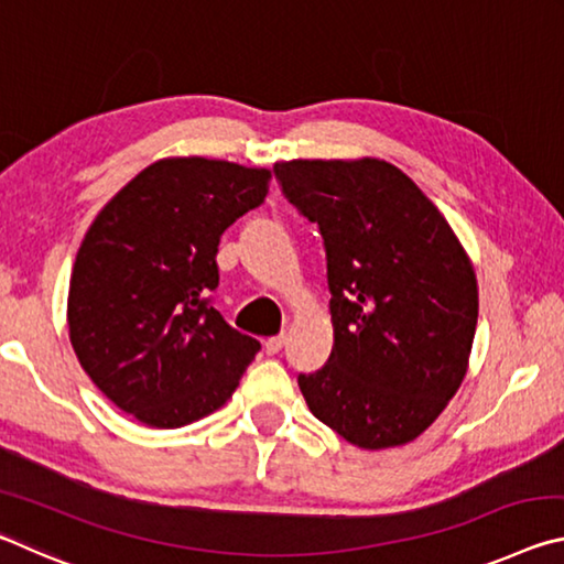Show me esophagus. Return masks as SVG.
<instances>
[{"mask_svg":"<svg viewBox=\"0 0 564 564\" xmlns=\"http://www.w3.org/2000/svg\"><path fill=\"white\" fill-rule=\"evenodd\" d=\"M283 346H285V333H279V336L265 340V352H269V356H275V352H281Z\"/></svg>","mask_w":564,"mask_h":564,"instance_id":"1","label":"esophagus"}]
</instances>
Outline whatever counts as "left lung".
Returning <instances> with one entry per match:
<instances>
[{
	"label": "left lung",
	"instance_id": "obj_1",
	"mask_svg": "<svg viewBox=\"0 0 564 564\" xmlns=\"http://www.w3.org/2000/svg\"><path fill=\"white\" fill-rule=\"evenodd\" d=\"M273 174L326 248L336 343L326 366L299 376L305 403L366 451L415 441L465 378L477 326L470 259L388 161L295 159Z\"/></svg>",
	"mask_w": 564,
	"mask_h": 564
}]
</instances>
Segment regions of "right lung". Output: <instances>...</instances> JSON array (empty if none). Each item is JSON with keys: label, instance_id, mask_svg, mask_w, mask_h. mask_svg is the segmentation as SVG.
Instances as JSON below:
<instances>
[{"label": "right lung", "instance_id": "add662e5", "mask_svg": "<svg viewBox=\"0 0 564 564\" xmlns=\"http://www.w3.org/2000/svg\"><path fill=\"white\" fill-rule=\"evenodd\" d=\"M269 169L164 159L94 218L69 283L82 368L123 413L181 427L221 408L261 343L214 308L218 238L261 206Z\"/></svg>", "mask_w": 564, "mask_h": 564}]
</instances>
